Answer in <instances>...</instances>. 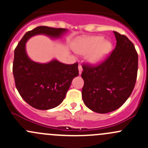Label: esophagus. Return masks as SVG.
<instances>
[{
  "instance_id": "esophagus-1",
  "label": "esophagus",
  "mask_w": 148,
  "mask_h": 148,
  "mask_svg": "<svg viewBox=\"0 0 148 148\" xmlns=\"http://www.w3.org/2000/svg\"><path fill=\"white\" fill-rule=\"evenodd\" d=\"M78 68H79V74H82V71H83V69H82V65H81V64H79Z\"/></svg>"
}]
</instances>
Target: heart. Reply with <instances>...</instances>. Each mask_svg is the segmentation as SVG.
<instances>
[{
	"label": "heart",
	"instance_id": "heart-1",
	"mask_svg": "<svg viewBox=\"0 0 148 148\" xmlns=\"http://www.w3.org/2000/svg\"><path fill=\"white\" fill-rule=\"evenodd\" d=\"M112 45L104 41L103 37L96 36L84 38L75 47L76 52L79 54H87L91 51L88 59L92 64H99L111 52Z\"/></svg>",
	"mask_w": 148,
	"mask_h": 148
}]
</instances>
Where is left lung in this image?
Returning a JSON list of instances; mask_svg holds the SVG:
<instances>
[{
	"mask_svg": "<svg viewBox=\"0 0 148 148\" xmlns=\"http://www.w3.org/2000/svg\"><path fill=\"white\" fill-rule=\"evenodd\" d=\"M113 32L117 42L111 54L96 65H82V99L99 113L120 108L132 94L137 79L138 55L134 45L125 35Z\"/></svg>",
	"mask_w": 148,
	"mask_h": 148,
	"instance_id": "left-lung-1",
	"label": "left lung"
}]
</instances>
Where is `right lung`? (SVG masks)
Masks as SVG:
<instances>
[{
	"label": "right lung",
	"instance_id": "add662e5",
	"mask_svg": "<svg viewBox=\"0 0 148 148\" xmlns=\"http://www.w3.org/2000/svg\"><path fill=\"white\" fill-rule=\"evenodd\" d=\"M66 31L39 26L26 32L14 51L12 73L15 86L25 101L37 109H51L63 101L72 79L79 75L78 63L66 64L57 60L47 64L32 62L26 54L25 43L33 35L44 34L59 37Z\"/></svg>",
	"mask_w": 148,
	"mask_h": 148
}]
</instances>
